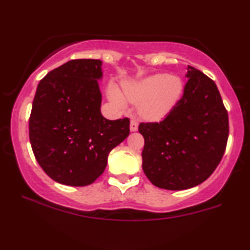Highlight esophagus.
Masks as SVG:
<instances>
[{
	"instance_id": "esophagus-1",
	"label": "esophagus",
	"mask_w": 250,
	"mask_h": 250,
	"mask_svg": "<svg viewBox=\"0 0 250 250\" xmlns=\"http://www.w3.org/2000/svg\"><path fill=\"white\" fill-rule=\"evenodd\" d=\"M138 126H139V124L135 120H131L130 122V130L132 131V132H134V131L138 130Z\"/></svg>"
}]
</instances>
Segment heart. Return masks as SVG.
Instances as JSON below:
<instances>
[{"label": "heart", "instance_id": "1", "mask_svg": "<svg viewBox=\"0 0 250 250\" xmlns=\"http://www.w3.org/2000/svg\"><path fill=\"white\" fill-rule=\"evenodd\" d=\"M183 83L175 75L155 74L138 82L125 84L124 91L126 100L139 104V113L143 119L159 121L163 119L179 101ZM109 98L117 107L125 108L124 97L115 87L108 89Z\"/></svg>", "mask_w": 250, "mask_h": 250}]
</instances>
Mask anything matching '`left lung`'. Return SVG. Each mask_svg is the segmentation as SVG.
<instances>
[{
	"mask_svg": "<svg viewBox=\"0 0 250 250\" xmlns=\"http://www.w3.org/2000/svg\"><path fill=\"white\" fill-rule=\"evenodd\" d=\"M182 98L161 122L140 124L142 168L151 183L170 191L208 179L226 149L228 115L216 83L188 66Z\"/></svg>",
	"mask_w": 250,
	"mask_h": 250,
	"instance_id": "8db88e82",
	"label": "left lung"
}]
</instances>
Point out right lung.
<instances>
[{"mask_svg": "<svg viewBox=\"0 0 250 250\" xmlns=\"http://www.w3.org/2000/svg\"><path fill=\"white\" fill-rule=\"evenodd\" d=\"M99 59H73L37 86L29 141L44 172L58 183L86 186L103 174L108 155L128 137V118L108 120L100 111Z\"/></svg>", "mask_w": 250, "mask_h": 250, "instance_id": "right-lung-1", "label": "right lung"}]
</instances>
